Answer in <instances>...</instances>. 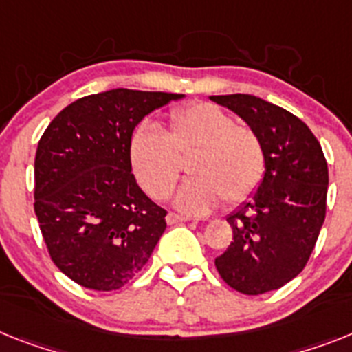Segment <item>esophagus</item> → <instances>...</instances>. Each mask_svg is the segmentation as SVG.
Instances as JSON below:
<instances>
[{"label":"esophagus","mask_w":352,"mask_h":352,"mask_svg":"<svg viewBox=\"0 0 352 352\" xmlns=\"http://www.w3.org/2000/svg\"><path fill=\"white\" fill-rule=\"evenodd\" d=\"M190 218L188 217H181V214H175V212H168L166 221L168 226H175V223H182V221H188Z\"/></svg>","instance_id":"obj_1"}]
</instances>
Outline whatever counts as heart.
<instances>
[{"mask_svg":"<svg viewBox=\"0 0 352 352\" xmlns=\"http://www.w3.org/2000/svg\"><path fill=\"white\" fill-rule=\"evenodd\" d=\"M191 179L177 195L186 212H206L221 200H247L265 175V150L250 126L212 103H193L168 116L166 132L141 125L131 138V161L146 193L164 199L173 191L188 161Z\"/></svg>","mask_w":352,"mask_h":352,"instance_id":"1","label":"heart"}]
</instances>
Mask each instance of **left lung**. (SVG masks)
I'll list each match as a JSON object with an SVG mask.
<instances>
[{"label": "left lung", "mask_w": 352, "mask_h": 352, "mask_svg": "<svg viewBox=\"0 0 352 352\" xmlns=\"http://www.w3.org/2000/svg\"><path fill=\"white\" fill-rule=\"evenodd\" d=\"M211 100L245 120L265 150V177L227 218L232 241L214 265L236 292L267 294L299 276L315 249L326 218V157L308 125L286 109L252 94Z\"/></svg>", "instance_id": "left-lung-1"}]
</instances>
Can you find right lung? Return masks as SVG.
I'll list each match as a JSON object with an SVG mask.
<instances>
[{"label": "right lung", "instance_id": "1", "mask_svg": "<svg viewBox=\"0 0 352 352\" xmlns=\"http://www.w3.org/2000/svg\"><path fill=\"white\" fill-rule=\"evenodd\" d=\"M184 94L111 89L62 109L35 153L34 209L52 261L96 292L125 286L166 229V211L132 173L131 138L155 109Z\"/></svg>", "mask_w": 352, "mask_h": 352}]
</instances>
